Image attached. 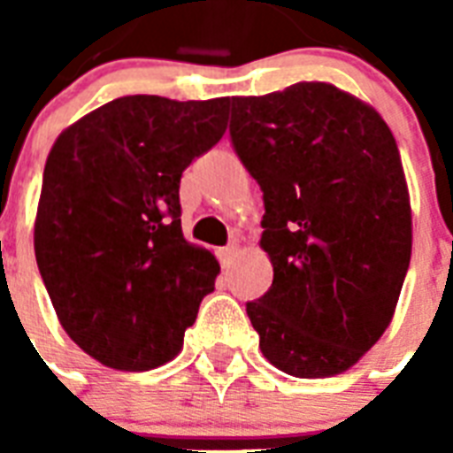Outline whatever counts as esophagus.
<instances>
[{
  "mask_svg": "<svg viewBox=\"0 0 453 453\" xmlns=\"http://www.w3.org/2000/svg\"><path fill=\"white\" fill-rule=\"evenodd\" d=\"M242 249L237 247V244H230V247L220 249L219 251V258H220V265H223V270H230L234 265V261L240 258Z\"/></svg>",
  "mask_w": 453,
  "mask_h": 453,
  "instance_id": "obj_1",
  "label": "esophagus"
}]
</instances>
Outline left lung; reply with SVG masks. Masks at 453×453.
I'll return each instance as SVG.
<instances>
[{"label":"left lung","instance_id":"left-lung-1","mask_svg":"<svg viewBox=\"0 0 453 453\" xmlns=\"http://www.w3.org/2000/svg\"><path fill=\"white\" fill-rule=\"evenodd\" d=\"M230 136L263 190L273 287L247 315L296 379L348 372L393 322L411 261L400 150L369 103L326 81L234 96Z\"/></svg>","mask_w":453,"mask_h":453}]
</instances>
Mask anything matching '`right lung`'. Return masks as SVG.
Wrapping results in <instances>:
<instances>
[{
  "mask_svg": "<svg viewBox=\"0 0 453 453\" xmlns=\"http://www.w3.org/2000/svg\"><path fill=\"white\" fill-rule=\"evenodd\" d=\"M227 105L124 96L70 124L46 157L39 273L67 336L110 369L176 357L213 291L220 265L183 237L178 188L223 138Z\"/></svg>",
  "mask_w": 453,
  "mask_h": 453,
  "instance_id": "right-lung-1",
  "label": "right lung"
}]
</instances>
